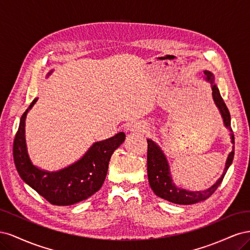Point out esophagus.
<instances>
[{
	"instance_id": "34e87169",
	"label": "esophagus",
	"mask_w": 250,
	"mask_h": 250,
	"mask_svg": "<svg viewBox=\"0 0 250 250\" xmlns=\"http://www.w3.org/2000/svg\"><path fill=\"white\" fill-rule=\"evenodd\" d=\"M148 129V124L146 122H137L131 126V130L135 132H145Z\"/></svg>"
}]
</instances>
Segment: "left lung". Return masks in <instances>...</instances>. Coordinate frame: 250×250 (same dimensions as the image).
<instances>
[{
    "label": "left lung",
    "instance_id": "8db88e82",
    "mask_svg": "<svg viewBox=\"0 0 250 250\" xmlns=\"http://www.w3.org/2000/svg\"><path fill=\"white\" fill-rule=\"evenodd\" d=\"M206 75V80L209 82L211 87V96H213L214 102L216 106L218 107L219 111L221 113V117L223 119L224 126L231 132L230 133V140L231 143L234 145V138L232 129L230 126V113L229 110L224 103L220 92L215 83L214 75L208 71H204ZM148 143V151H147V173H148V179L149 184L152 191L155 193L156 196L161 197L165 200H168L170 202L176 203V204H194L200 201L208 199L210 195H213L214 192L217 190V188L220 186L222 180L224 178L225 173L228 172L229 166L232 163L233 154H234V146H232L231 152L229 154L228 160L225 163V168L222 173L221 177L219 178L216 183L209 187L208 188L204 191H188L186 188H180L177 186L174 185L172 175L170 172V166L168 163L167 157L164 154L161 147L156 145L152 140H147Z\"/></svg>",
    "mask_w": 250,
    "mask_h": 250
}]
</instances>
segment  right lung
Listing matches in <instances>:
<instances>
[{"instance_id": "1", "label": "right lung", "mask_w": 250, "mask_h": 250, "mask_svg": "<svg viewBox=\"0 0 250 250\" xmlns=\"http://www.w3.org/2000/svg\"><path fill=\"white\" fill-rule=\"evenodd\" d=\"M53 71L48 73L51 75ZM37 98L22 113L19 130L13 142V158L21 178L54 206H72L89 198L101 188L106 177L110 157L125 140V133L93 144L79 161L56 172L42 170L30 160L26 138L25 121L28 111Z\"/></svg>"}]
</instances>
